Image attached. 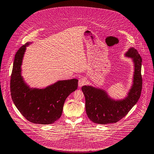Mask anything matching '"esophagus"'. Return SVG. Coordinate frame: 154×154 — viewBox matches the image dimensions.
I'll use <instances>...</instances> for the list:
<instances>
[{
	"label": "esophagus",
	"mask_w": 154,
	"mask_h": 154,
	"mask_svg": "<svg viewBox=\"0 0 154 154\" xmlns=\"http://www.w3.org/2000/svg\"><path fill=\"white\" fill-rule=\"evenodd\" d=\"M87 83V81L86 79H84V78H81L80 79L79 81V84H78V85L79 87H82L83 85H85Z\"/></svg>",
	"instance_id": "obj_1"
}]
</instances>
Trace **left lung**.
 I'll list each match as a JSON object with an SVG mask.
<instances>
[{
	"label": "left lung",
	"instance_id": "8db88e82",
	"mask_svg": "<svg viewBox=\"0 0 154 154\" xmlns=\"http://www.w3.org/2000/svg\"><path fill=\"white\" fill-rule=\"evenodd\" d=\"M125 57L132 59L134 72L132 86L124 98L113 99L104 89L91 85H84L81 88L85 98L87 116L94 123L106 125L117 122L124 117L139 99L142 88V59L133 47L128 50Z\"/></svg>",
	"mask_w": 154,
	"mask_h": 154
}]
</instances>
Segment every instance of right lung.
<instances>
[{
  "label": "right lung",
  "mask_w": 154,
  "mask_h": 154,
  "mask_svg": "<svg viewBox=\"0 0 154 154\" xmlns=\"http://www.w3.org/2000/svg\"><path fill=\"white\" fill-rule=\"evenodd\" d=\"M22 45L17 52L10 81L11 95L15 106L32 123L51 124L60 117L66 98L78 87V80L57 82L44 88H30L22 75L23 58L26 47Z\"/></svg>",
  "instance_id": "obj_1"
}]
</instances>
